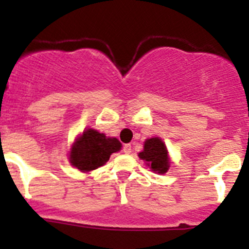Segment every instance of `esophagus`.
I'll return each mask as SVG.
<instances>
[{"label":"esophagus","instance_id":"obj_1","mask_svg":"<svg viewBox=\"0 0 249 249\" xmlns=\"http://www.w3.org/2000/svg\"><path fill=\"white\" fill-rule=\"evenodd\" d=\"M123 153H124V154H131L132 153L131 144H124V146H123Z\"/></svg>","mask_w":249,"mask_h":249}]
</instances>
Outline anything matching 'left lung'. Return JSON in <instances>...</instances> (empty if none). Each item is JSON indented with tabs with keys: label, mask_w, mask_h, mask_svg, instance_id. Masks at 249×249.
I'll return each instance as SVG.
<instances>
[{
	"label": "left lung",
	"mask_w": 249,
	"mask_h": 249,
	"mask_svg": "<svg viewBox=\"0 0 249 249\" xmlns=\"http://www.w3.org/2000/svg\"><path fill=\"white\" fill-rule=\"evenodd\" d=\"M138 156L150 167L151 171L158 174H165L170 167L167 148L159 137L146 139L144 142L143 151H141Z\"/></svg>",
	"instance_id": "left-lung-1"
}]
</instances>
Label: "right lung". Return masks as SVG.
I'll return each instance as SVG.
<instances>
[{"label":"right lung","mask_w":249,"mask_h":249,"mask_svg":"<svg viewBox=\"0 0 249 249\" xmlns=\"http://www.w3.org/2000/svg\"><path fill=\"white\" fill-rule=\"evenodd\" d=\"M117 138H107L104 133L88 128L75 139L70 151V162L82 172H89L108 161L112 153L121 150Z\"/></svg>","instance_id":"add662e5"}]
</instances>
